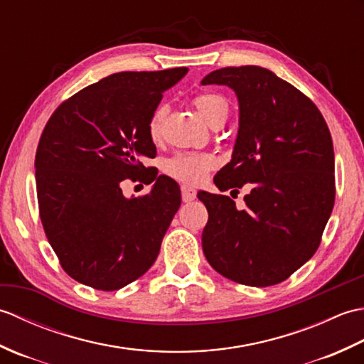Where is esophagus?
I'll return each mask as SVG.
<instances>
[{
  "mask_svg": "<svg viewBox=\"0 0 364 364\" xmlns=\"http://www.w3.org/2000/svg\"><path fill=\"white\" fill-rule=\"evenodd\" d=\"M181 197L184 203H189L196 198V189L192 186H188V184H183L181 186Z\"/></svg>",
  "mask_w": 364,
  "mask_h": 364,
  "instance_id": "34e87169",
  "label": "esophagus"
}]
</instances>
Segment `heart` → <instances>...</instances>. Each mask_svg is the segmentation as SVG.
<instances>
[{"instance_id": "b5f03b06", "label": "heart", "mask_w": 364, "mask_h": 364, "mask_svg": "<svg viewBox=\"0 0 364 364\" xmlns=\"http://www.w3.org/2000/svg\"><path fill=\"white\" fill-rule=\"evenodd\" d=\"M194 106L200 115L210 123L211 127L218 125V123H225L228 117V102L219 94L214 92H205V94H198L194 98ZM166 119V107L159 106L156 111L153 112L150 123H149V133L153 141H158L162 136V125H164ZM215 166V159L213 154L203 153V151H180L173 154L172 158L166 159L164 162V172L180 180L183 183L197 184L203 181L206 173Z\"/></svg>"}]
</instances>
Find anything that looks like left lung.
Masks as SVG:
<instances>
[{
	"label": "left lung",
	"mask_w": 364,
	"mask_h": 364,
	"mask_svg": "<svg viewBox=\"0 0 364 364\" xmlns=\"http://www.w3.org/2000/svg\"><path fill=\"white\" fill-rule=\"evenodd\" d=\"M202 84L236 92L233 156L214 176L222 192L247 183L245 208L200 191L208 210L202 245L223 277L247 286L284 282L318 250L335 205V153L321 111L292 84L257 65L225 67Z\"/></svg>",
	"instance_id": "left-lung-1"
}]
</instances>
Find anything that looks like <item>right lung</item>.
<instances>
[{
    "mask_svg": "<svg viewBox=\"0 0 364 364\" xmlns=\"http://www.w3.org/2000/svg\"><path fill=\"white\" fill-rule=\"evenodd\" d=\"M186 73L176 67L109 75L60 103L46 122L36 153L38 214L73 280L115 291L158 258L181 194L176 181L153 175L142 161L156 156L149 123L162 94ZM142 173L147 183L157 180L152 191L123 198L119 183L140 181Z\"/></svg>",
    "mask_w": 364,
    "mask_h": 364,
    "instance_id": "obj_1",
    "label": "right lung"
}]
</instances>
